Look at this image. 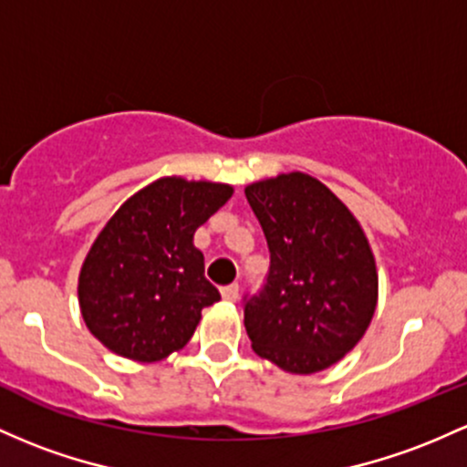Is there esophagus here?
Returning a JSON list of instances; mask_svg holds the SVG:
<instances>
[{"instance_id":"obj_1","label":"esophagus","mask_w":467,"mask_h":467,"mask_svg":"<svg viewBox=\"0 0 467 467\" xmlns=\"http://www.w3.org/2000/svg\"><path fill=\"white\" fill-rule=\"evenodd\" d=\"M222 296H223L225 301H237V299H239V285H237V284L223 285V288H222Z\"/></svg>"}]
</instances>
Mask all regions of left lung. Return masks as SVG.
<instances>
[{
	"label": "left lung",
	"instance_id": "8db88e82",
	"mask_svg": "<svg viewBox=\"0 0 467 467\" xmlns=\"http://www.w3.org/2000/svg\"><path fill=\"white\" fill-rule=\"evenodd\" d=\"M270 250L257 295L244 296L253 350L292 375L335 366L366 335L377 265L355 214L319 179L288 172L245 186Z\"/></svg>",
	"mask_w": 467,
	"mask_h": 467
}]
</instances>
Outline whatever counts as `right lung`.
Instances as JSON below:
<instances>
[{"label": "right lung", "mask_w": 467, "mask_h": 467, "mask_svg": "<svg viewBox=\"0 0 467 467\" xmlns=\"http://www.w3.org/2000/svg\"><path fill=\"white\" fill-rule=\"evenodd\" d=\"M233 186L163 177L121 203L86 254L79 308L115 355L152 363L191 341L202 310L222 299L203 276L194 230Z\"/></svg>", "instance_id": "add662e5"}]
</instances>
